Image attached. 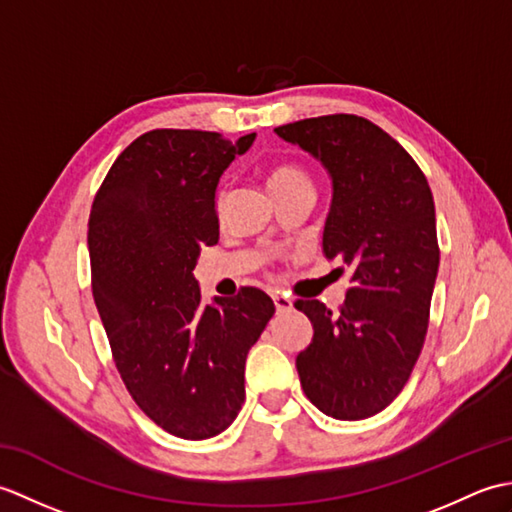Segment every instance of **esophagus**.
Wrapping results in <instances>:
<instances>
[{"mask_svg": "<svg viewBox=\"0 0 512 512\" xmlns=\"http://www.w3.org/2000/svg\"><path fill=\"white\" fill-rule=\"evenodd\" d=\"M273 301H275L277 312H290L292 306H295V303H292V299L286 297V295H281V292H273Z\"/></svg>", "mask_w": 512, "mask_h": 512, "instance_id": "1", "label": "esophagus"}]
</instances>
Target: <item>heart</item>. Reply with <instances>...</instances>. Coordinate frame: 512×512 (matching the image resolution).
Segmentation results:
<instances>
[{
	"mask_svg": "<svg viewBox=\"0 0 512 512\" xmlns=\"http://www.w3.org/2000/svg\"><path fill=\"white\" fill-rule=\"evenodd\" d=\"M299 182H308V178L303 176V173H301L299 169L290 167V165L275 167L273 171H270V176H268V187H270V191L288 189V187H292V184H299Z\"/></svg>",
	"mask_w": 512,
	"mask_h": 512,
	"instance_id": "1",
	"label": "heart"
}]
</instances>
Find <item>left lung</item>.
I'll use <instances>...</instances> for the list:
<instances>
[{"label": "left lung", "instance_id": "obj_1", "mask_svg": "<svg viewBox=\"0 0 512 512\" xmlns=\"http://www.w3.org/2000/svg\"><path fill=\"white\" fill-rule=\"evenodd\" d=\"M275 134L328 171L323 255L352 268L339 314L314 299L295 303L314 330L297 354L301 387L325 416H376L405 387L427 334L440 264L429 182L394 138L361 116L306 118Z\"/></svg>", "mask_w": 512, "mask_h": 512}]
</instances>
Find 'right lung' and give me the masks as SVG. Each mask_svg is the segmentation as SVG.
Wrapping results in <instances>:
<instances>
[{"label":"right lung","instance_id":"obj_1","mask_svg":"<svg viewBox=\"0 0 512 512\" xmlns=\"http://www.w3.org/2000/svg\"><path fill=\"white\" fill-rule=\"evenodd\" d=\"M253 143L154 129L114 160L92 204V295L116 367L136 405L184 440L237 418L246 354L275 314L257 288L204 306L193 277L200 248L220 239L217 184Z\"/></svg>","mask_w":512,"mask_h":512}]
</instances>
